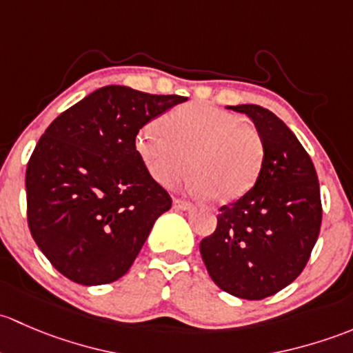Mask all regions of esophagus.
Segmentation results:
<instances>
[{
    "mask_svg": "<svg viewBox=\"0 0 353 353\" xmlns=\"http://www.w3.org/2000/svg\"><path fill=\"white\" fill-rule=\"evenodd\" d=\"M173 209L176 210H190L192 203L187 201H180V199H173Z\"/></svg>",
    "mask_w": 353,
    "mask_h": 353,
    "instance_id": "obj_1",
    "label": "esophagus"
}]
</instances>
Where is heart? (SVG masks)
Returning <instances> with one entry per match:
<instances>
[{"mask_svg": "<svg viewBox=\"0 0 353 353\" xmlns=\"http://www.w3.org/2000/svg\"><path fill=\"white\" fill-rule=\"evenodd\" d=\"M158 127L144 125L134 150L156 183L172 187L181 176L192 194L216 203L243 197L255 185L265 158V141L252 122L203 103H188L163 115Z\"/></svg>", "mask_w": 353, "mask_h": 353, "instance_id": "b5f03b06", "label": "heart"}]
</instances>
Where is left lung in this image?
<instances>
[{
    "label": "left lung",
    "mask_w": 353,
    "mask_h": 353,
    "mask_svg": "<svg viewBox=\"0 0 353 353\" xmlns=\"http://www.w3.org/2000/svg\"><path fill=\"white\" fill-rule=\"evenodd\" d=\"M265 141L253 188L223 205L217 228L201 241L210 279L228 294L258 301L282 290L306 267L321 228L319 183L292 130L260 105H234Z\"/></svg>",
    "instance_id": "left-lung-1"
}]
</instances>
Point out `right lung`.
<instances>
[{
	"mask_svg": "<svg viewBox=\"0 0 353 353\" xmlns=\"http://www.w3.org/2000/svg\"><path fill=\"white\" fill-rule=\"evenodd\" d=\"M187 100L103 86L63 112L39 139L25 175L28 228L69 281L101 285L125 275L156 219L172 207L137 158L134 137Z\"/></svg>",
	"mask_w": 353,
	"mask_h": 353,
	"instance_id": "obj_1",
	"label": "right lung"
}]
</instances>
